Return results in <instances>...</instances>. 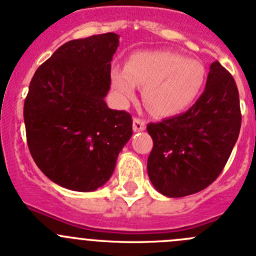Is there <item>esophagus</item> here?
<instances>
[{"mask_svg": "<svg viewBox=\"0 0 256 256\" xmlns=\"http://www.w3.org/2000/svg\"><path fill=\"white\" fill-rule=\"evenodd\" d=\"M132 128H134V131L144 130L146 128V121L139 118V117H134V120H132Z\"/></svg>", "mask_w": 256, "mask_h": 256, "instance_id": "1", "label": "esophagus"}]
</instances>
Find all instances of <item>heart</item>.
Here are the masks:
<instances>
[{
  "mask_svg": "<svg viewBox=\"0 0 256 256\" xmlns=\"http://www.w3.org/2000/svg\"><path fill=\"white\" fill-rule=\"evenodd\" d=\"M110 78L122 102L131 100L136 86H144V103L153 113L174 116L186 110L198 95L205 68L179 52L140 51L131 55L126 66H114Z\"/></svg>",
  "mask_w": 256,
  "mask_h": 256,
  "instance_id": "1",
  "label": "heart"
}]
</instances>
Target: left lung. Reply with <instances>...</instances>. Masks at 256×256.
<instances>
[{"mask_svg":"<svg viewBox=\"0 0 256 256\" xmlns=\"http://www.w3.org/2000/svg\"><path fill=\"white\" fill-rule=\"evenodd\" d=\"M241 128L238 88L219 62L210 66L205 91L186 113L146 126L153 139L148 175L168 197L210 186L223 171Z\"/></svg>","mask_w":256,"mask_h":256,"instance_id":"1","label":"left lung"}]
</instances>
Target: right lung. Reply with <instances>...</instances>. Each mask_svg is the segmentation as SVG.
I'll list each match as a JSON object with an SVG mask.
<instances>
[{"label":"right lung","mask_w":256,"mask_h":256,"mask_svg":"<svg viewBox=\"0 0 256 256\" xmlns=\"http://www.w3.org/2000/svg\"><path fill=\"white\" fill-rule=\"evenodd\" d=\"M118 34L72 40L37 68L24 100L28 148L40 170L66 190L91 192L113 174L132 135L126 110L104 102Z\"/></svg>","instance_id":"add662e5"}]
</instances>
